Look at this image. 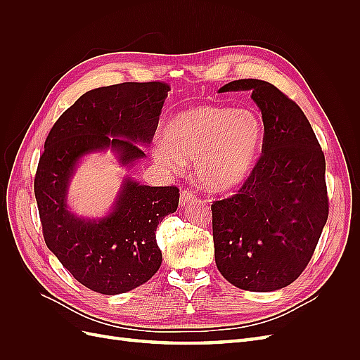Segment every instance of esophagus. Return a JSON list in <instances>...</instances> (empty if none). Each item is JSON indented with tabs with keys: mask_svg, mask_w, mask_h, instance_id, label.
Instances as JSON below:
<instances>
[{
	"mask_svg": "<svg viewBox=\"0 0 360 360\" xmlns=\"http://www.w3.org/2000/svg\"><path fill=\"white\" fill-rule=\"evenodd\" d=\"M195 198H197V195H195V192L184 189V191H181V193H180V205H186V204L195 201Z\"/></svg>",
	"mask_w": 360,
	"mask_h": 360,
	"instance_id": "esophagus-1",
	"label": "esophagus"
}]
</instances>
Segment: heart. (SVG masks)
I'll return each mask as SVG.
<instances>
[{
	"mask_svg": "<svg viewBox=\"0 0 360 360\" xmlns=\"http://www.w3.org/2000/svg\"><path fill=\"white\" fill-rule=\"evenodd\" d=\"M263 138V123L255 112L200 105L169 120L153 156L169 171L195 162V176L202 186L226 193L243 186L254 174Z\"/></svg>",
	"mask_w": 360,
	"mask_h": 360,
	"instance_id": "heart-1",
	"label": "heart"
}]
</instances>
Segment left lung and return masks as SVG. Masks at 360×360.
Listing matches in <instances>:
<instances>
[{"label": "left lung", "mask_w": 360, "mask_h": 360, "mask_svg": "<svg viewBox=\"0 0 360 360\" xmlns=\"http://www.w3.org/2000/svg\"><path fill=\"white\" fill-rule=\"evenodd\" d=\"M226 91L252 93L264 138L252 176L212 204L216 266L237 288L281 290L308 266L328 221L324 155L307 115L275 85L238 79Z\"/></svg>", "instance_id": "1"}]
</instances>
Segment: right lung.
Returning a JSON list of instances; mask_svg holds the SVG:
<instances>
[{
  "instance_id": "right-lung-1",
  "label": "right lung",
  "mask_w": 360,
  "mask_h": 360,
  "mask_svg": "<svg viewBox=\"0 0 360 360\" xmlns=\"http://www.w3.org/2000/svg\"><path fill=\"white\" fill-rule=\"evenodd\" d=\"M169 91L163 82H123L86 91L52 126L34 179L46 246L82 285L122 294L153 276L162 264L159 222L177 210L176 186H146L124 177L112 209L78 216L68 204L69 184L84 156L111 150L122 167L146 155Z\"/></svg>"
}]
</instances>
